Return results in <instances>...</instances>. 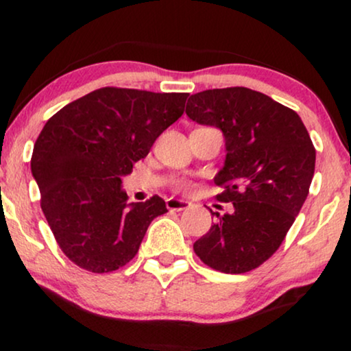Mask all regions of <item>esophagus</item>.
Here are the masks:
<instances>
[{
	"instance_id": "esophagus-1",
	"label": "esophagus",
	"mask_w": 351,
	"mask_h": 351,
	"mask_svg": "<svg viewBox=\"0 0 351 351\" xmlns=\"http://www.w3.org/2000/svg\"><path fill=\"white\" fill-rule=\"evenodd\" d=\"M166 206L169 210H184V209H189L191 203L190 201H185V199H177V198H169L166 201Z\"/></svg>"
}]
</instances>
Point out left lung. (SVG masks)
Returning a JSON list of instances; mask_svg holds the SVG:
<instances>
[{
  "instance_id": "8db88e82",
  "label": "left lung",
  "mask_w": 351,
  "mask_h": 351,
  "mask_svg": "<svg viewBox=\"0 0 351 351\" xmlns=\"http://www.w3.org/2000/svg\"><path fill=\"white\" fill-rule=\"evenodd\" d=\"M186 117L222 131L223 167L214 177L232 203L193 244L206 265L222 273L251 271L270 258L304 206L316 152L294 110L247 88L208 89L189 99Z\"/></svg>"
}]
</instances>
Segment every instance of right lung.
I'll use <instances>...</instances> for the list:
<instances>
[{
  "label": "right lung",
  "mask_w": 351,
  "mask_h": 351,
  "mask_svg": "<svg viewBox=\"0 0 351 351\" xmlns=\"http://www.w3.org/2000/svg\"><path fill=\"white\" fill-rule=\"evenodd\" d=\"M186 93L102 88L47 119L32 155V176L56 241L71 262L108 273L136 257L165 199L128 203L123 177L158 136L184 114Z\"/></svg>",
  "instance_id": "add662e5"
}]
</instances>
